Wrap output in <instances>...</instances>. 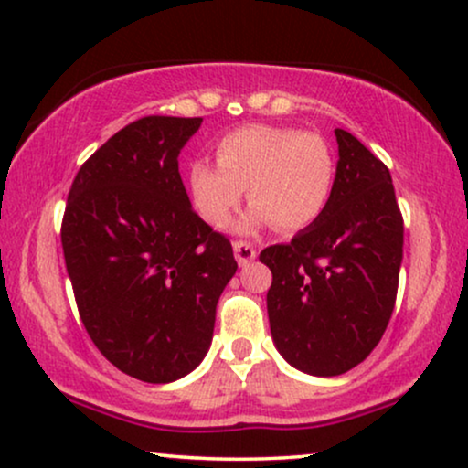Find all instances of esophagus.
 <instances>
[{
  "mask_svg": "<svg viewBox=\"0 0 468 468\" xmlns=\"http://www.w3.org/2000/svg\"><path fill=\"white\" fill-rule=\"evenodd\" d=\"M233 254H235V259H238L239 265H248L254 257H257V252H254L250 241H244V239L233 241Z\"/></svg>",
  "mask_w": 468,
  "mask_h": 468,
  "instance_id": "34e87169",
  "label": "esophagus"
}]
</instances>
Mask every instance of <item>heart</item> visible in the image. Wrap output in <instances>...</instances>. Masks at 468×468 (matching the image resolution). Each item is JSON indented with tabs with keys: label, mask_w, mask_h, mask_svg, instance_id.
I'll return each instance as SVG.
<instances>
[{
	"label": "heart",
	"mask_w": 468,
	"mask_h": 468,
	"mask_svg": "<svg viewBox=\"0 0 468 468\" xmlns=\"http://www.w3.org/2000/svg\"><path fill=\"white\" fill-rule=\"evenodd\" d=\"M216 164L197 159L187 170L194 209L216 229L227 227L248 190L252 224L303 230L324 214L336 176L328 142L293 127L233 129L216 142Z\"/></svg>",
	"instance_id": "b5f03b06"
}]
</instances>
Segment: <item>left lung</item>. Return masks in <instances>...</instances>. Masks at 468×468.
Instances as JSON below:
<instances>
[{
	"label": "left lung",
	"instance_id": "obj_1",
	"mask_svg": "<svg viewBox=\"0 0 468 468\" xmlns=\"http://www.w3.org/2000/svg\"><path fill=\"white\" fill-rule=\"evenodd\" d=\"M335 135L339 164L324 214L259 257L271 270L268 317L278 352L313 376L346 374L380 343L404 250L388 168L352 133Z\"/></svg>",
	"mask_w": 468,
	"mask_h": 468
}]
</instances>
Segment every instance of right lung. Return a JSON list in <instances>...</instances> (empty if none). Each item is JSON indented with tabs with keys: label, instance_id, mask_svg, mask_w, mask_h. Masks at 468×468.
Instances as JSON below:
<instances>
[{
	"label": "right lung",
	"instance_id": "1",
	"mask_svg": "<svg viewBox=\"0 0 468 468\" xmlns=\"http://www.w3.org/2000/svg\"><path fill=\"white\" fill-rule=\"evenodd\" d=\"M200 122H129L81 164L64 209L81 322L99 352L142 382H173L203 360L238 270L229 238L192 209L179 175V153Z\"/></svg>",
	"mask_w": 468,
	"mask_h": 468
}]
</instances>
